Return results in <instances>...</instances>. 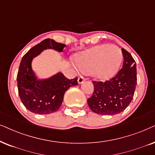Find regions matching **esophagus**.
Returning <instances> with one entry per match:
<instances>
[{
	"label": "esophagus",
	"instance_id": "1",
	"mask_svg": "<svg viewBox=\"0 0 155 155\" xmlns=\"http://www.w3.org/2000/svg\"><path fill=\"white\" fill-rule=\"evenodd\" d=\"M84 81H85V79H84V76H79V78H78V82H79V84L84 83Z\"/></svg>",
	"mask_w": 155,
	"mask_h": 155
}]
</instances>
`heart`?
<instances>
[{
    "label": "heart",
    "mask_w": 155,
    "mask_h": 155,
    "mask_svg": "<svg viewBox=\"0 0 155 155\" xmlns=\"http://www.w3.org/2000/svg\"><path fill=\"white\" fill-rule=\"evenodd\" d=\"M122 53L119 47L109 44L98 45L77 54L75 62L84 73H92L99 80H108L119 71Z\"/></svg>",
    "instance_id": "heart-1"
}]
</instances>
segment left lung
<instances>
[{"instance_id":"1","label":"left lung","mask_w":155,"mask_h":155,"mask_svg":"<svg viewBox=\"0 0 155 155\" xmlns=\"http://www.w3.org/2000/svg\"><path fill=\"white\" fill-rule=\"evenodd\" d=\"M122 68L108 81H93L94 93L87 99L92 111L101 115L122 112L132 101L137 86V66L130 53L121 48Z\"/></svg>"}]
</instances>
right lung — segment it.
Here are the masks:
<instances>
[{"instance_id":"obj_1","label":"right lung","mask_w":155,"mask_h":155,"mask_svg":"<svg viewBox=\"0 0 155 155\" xmlns=\"http://www.w3.org/2000/svg\"><path fill=\"white\" fill-rule=\"evenodd\" d=\"M65 44L46 38L23 56L17 74L18 94L23 104L28 110L38 114H48L58 110L68 88L78 85V77L68 79L62 73H58L45 80H39L31 68V61L42 51L52 48L62 52Z\"/></svg>"}]
</instances>
